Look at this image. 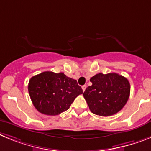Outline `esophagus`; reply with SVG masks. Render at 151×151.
<instances>
[{"mask_svg": "<svg viewBox=\"0 0 151 151\" xmlns=\"http://www.w3.org/2000/svg\"><path fill=\"white\" fill-rule=\"evenodd\" d=\"M86 88V85H83V86H82V90H83V92L85 91Z\"/></svg>", "mask_w": 151, "mask_h": 151, "instance_id": "1", "label": "esophagus"}]
</instances>
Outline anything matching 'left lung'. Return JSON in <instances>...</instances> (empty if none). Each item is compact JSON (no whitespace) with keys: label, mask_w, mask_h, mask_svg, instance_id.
Segmentation results:
<instances>
[{"label":"left lung","mask_w":151,"mask_h":151,"mask_svg":"<svg viewBox=\"0 0 151 151\" xmlns=\"http://www.w3.org/2000/svg\"><path fill=\"white\" fill-rule=\"evenodd\" d=\"M91 86L83 93L90 111L100 116H110L119 112L130 95L128 79L116 73H102L90 78Z\"/></svg>","instance_id":"left-lung-1"}]
</instances>
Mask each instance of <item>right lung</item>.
I'll return each mask as SVG.
<instances>
[{
  "instance_id": "obj_1",
  "label": "right lung",
  "mask_w": 151,
  "mask_h": 151,
  "mask_svg": "<svg viewBox=\"0 0 151 151\" xmlns=\"http://www.w3.org/2000/svg\"><path fill=\"white\" fill-rule=\"evenodd\" d=\"M28 90L32 104L41 113L57 115L70 108L83 90L76 80L64 73L45 71L29 80Z\"/></svg>"
}]
</instances>
